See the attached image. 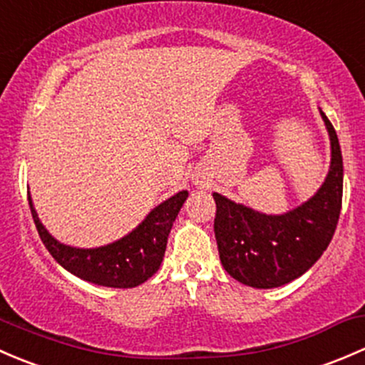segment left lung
<instances>
[{
  "instance_id": "left-lung-1",
  "label": "left lung",
  "mask_w": 365,
  "mask_h": 365,
  "mask_svg": "<svg viewBox=\"0 0 365 365\" xmlns=\"http://www.w3.org/2000/svg\"><path fill=\"white\" fill-rule=\"evenodd\" d=\"M330 138V167L317 193L283 214H265L212 193L214 235L225 270L253 288H277L317 264L332 240L343 202V156L334 126L320 108Z\"/></svg>"
}]
</instances>
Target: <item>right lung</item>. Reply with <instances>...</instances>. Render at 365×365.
<instances>
[{"label": "right lung", "instance_id": "add662e5", "mask_svg": "<svg viewBox=\"0 0 365 365\" xmlns=\"http://www.w3.org/2000/svg\"><path fill=\"white\" fill-rule=\"evenodd\" d=\"M186 198L187 191L182 190L163 200L130 234L114 242L98 247H73L48 234L28 191L36 230L52 258L73 276L110 288H133L155 276L163 262L172 225Z\"/></svg>", "mask_w": 365, "mask_h": 365}]
</instances>
